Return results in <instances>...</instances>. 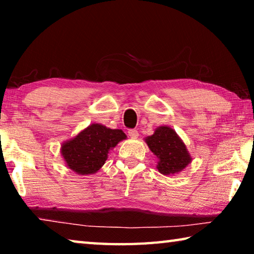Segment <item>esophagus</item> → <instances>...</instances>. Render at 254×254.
I'll use <instances>...</instances> for the list:
<instances>
[{
  "instance_id": "34e87169",
  "label": "esophagus",
  "mask_w": 254,
  "mask_h": 254,
  "mask_svg": "<svg viewBox=\"0 0 254 254\" xmlns=\"http://www.w3.org/2000/svg\"><path fill=\"white\" fill-rule=\"evenodd\" d=\"M127 133L131 139H136V137L139 136V132H137V130H135V128H131V130L127 131Z\"/></svg>"
}]
</instances>
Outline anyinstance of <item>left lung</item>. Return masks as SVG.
<instances>
[{
  "label": "left lung",
  "instance_id": "8db88e82",
  "mask_svg": "<svg viewBox=\"0 0 254 254\" xmlns=\"http://www.w3.org/2000/svg\"><path fill=\"white\" fill-rule=\"evenodd\" d=\"M144 141L157 156V169L162 175L179 174L192 160L186 144L170 127H157L153 134L145 137Z\"/></svg>",
  "mask_w": 254,
  "mask_h": 254
}]
</instances>
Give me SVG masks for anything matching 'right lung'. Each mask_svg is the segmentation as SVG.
<instances>
[{"mask_svg": "<svg viewBox=\"0 0 254 254\" xmlns=\"http://www.w3.org/2000/svg\"><path fill=\"white\" fill-rule=\"evenodd\" d=\"M126 139V133L120 128L92 123L78 134L65 141L60 153L66 166L77 175H93L102 168L111 150Z\"/></svg>", "mask_w": 254, "mask_h": 254, "instance_id": "add662e5", "label": "right lung"}]
</instances>
